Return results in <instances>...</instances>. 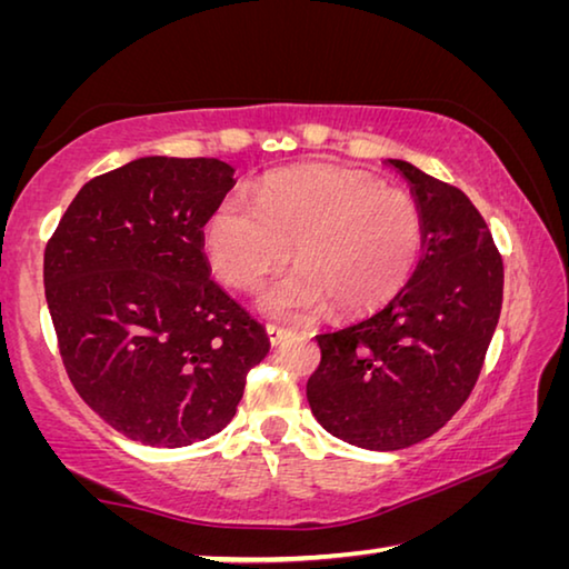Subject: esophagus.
I'll list each match as a JSON object with an SVG mask.
<instances>
[{"mask_svg": "<svg viewBox=\"0 0 569 569\" xmlns=\"http://www.w3.org/2000/svg\"><path fill=\"white\" fill-rule=\"evenodd\" d=\"M266 331H268V341H271V346H281V343H286L293 336L291 329H283V326H276V323L268 326Z\"/></svg>", "mask_w": 569, "mask_h": 569, "instance_id": "obj_1", "label": "esophagus"}]
</instances>
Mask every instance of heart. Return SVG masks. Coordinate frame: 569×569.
<instances>
[{
  "label": "heart",
  "instance_id": "b5f03b06",
  "mask_svg": "<svg viewBox=\"0 0 569 569\" xmlns=\"http://www.w3.org/2000/svg\"><path fill=\"white\" fill-rule=\"evenodd\" d=\"M293 271L261 296V308L298 319L333 303L363 316L409 283L423 246L421 208L411 192L343 168H293L268 176L256 203L240 192L220 200L206 223V250L220 278L256 288L288 261Z\"/></svg>",
  "mask_w": 569,
  "mask_h": 569
}]
</instances>
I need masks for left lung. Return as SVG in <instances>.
Here are the masks:
<instances>
[{"label":"left lung","instance_id":"1","mask_svg":"<svg viewBox=\"0 0 569 569\" xmlns=\"http://www.w3.org/2000/svg\"><path fill=\"white\" fill-rule=\"evenodd\" d=\"M389 166L421 208L419 266L379 313L316 336L321 363L306 383L321 427L373 451L419 445L469 399L505 288L502 256L465 192L407 160Z\"/></svg>","mask_w":569,"mask_h":569}]
</instances>
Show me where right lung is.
I'll return each instance as SVG.
<instances>
[{
    "label": "right lung",
    "mask_w": 569,
    "mask_h": 569,
    "mask_svg": "<svg viewBox=\"0 0 569 569\" xmlns=\"http://www.w3.org/2000/svg\"><path fill=\"white\" fill-rule=\"evenodd\" d=\"M233 172L216 158L132 160L84 182L44 248L67 377L112 429L148 447L218 435L271 349L203 253Z\"/></svg>",
    "instance_id": "obj_1"
}]
</instances>
